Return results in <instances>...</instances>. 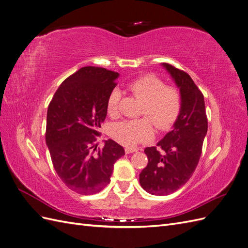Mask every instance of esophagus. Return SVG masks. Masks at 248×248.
<instances>
[{
    "label": "esophagus",
    "instance_id": "34e87169",
    "mask_svg": "<svg viewBox=\"0 0 248 248\" xmlns=\"http://www.w3.org/2000/svg\"><path fill=\"white\" fill-rule=\"evenodd\" d=\"M137 150L136 149H132V148H126L125 149V153L126 154H130V153H133V152H136Z\"/></svg>",
    "mask_w": 248,
    "mask_h": 248
}]
</instances>
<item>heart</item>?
Listing matches in <instances>:
<instances>
[{
	"label": "heart",
	"mask_w": 248,
	"mask_h": 248,
	"mask_svg": "<svg viewBox=\"0 0 248 248\" xmlns=\"http://www.w3.org/2000/svg\"><path fill=\"white\" fill-rule=\"evenodd\" d=\"M129 91L140 100L144 101L140 115L149 117L157 128L166 130L174 124L181 109V97L175 88L167 87L154 76L141 77L130 82ZM121 92L112 90L108 97L107 110L110 117L119 114V101ZM110 137L126 147H133L148 140L153 136V127L149 119L126 120L112 124Z\"/></svg>",
	"instance_id": "heart-1"
}]
</instances>
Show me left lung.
Listing matches in <instances>:
<instances>
[{"label":"left lung","instance_id":"1","mask_svg":"<svg viewBox=\"0 0 248 248\" xmlns=\"http://www.w3.org/2000/svg\"><path fill=\"white\" fill-rule=\"evenodd\" d=\"M161 66L179 88L181 109L172 128L148 147L147 167L140 174V186L154 196H168L182 187L196 170L208 130L204 96L186 72L167 63Z\"/></svg>","mask_w":248,"mask_h":248}]
</instances>
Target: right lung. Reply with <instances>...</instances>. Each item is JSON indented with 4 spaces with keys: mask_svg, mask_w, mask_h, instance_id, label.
Segmentation results:
<instances>
[{
    "mask_svg": "<svg viewBox=\"0 0 248 248\" xmlns=\"http://www.w3.org/2000/svg\"><path fill=\"white\" fill-rule=\"evenodd\" d=\"M120 74L100 67H82L67 78L48 106L46 140L58 176L72 191L94 194L110 182L114 163L125 154L115 140L94 142L107 117L108 97Z\"/></svg>",
    "mask_w": 248,
    "mask_h": 248,
    "instance_id": "add662e5",
    "label": "right lung"
}]
</instances>
